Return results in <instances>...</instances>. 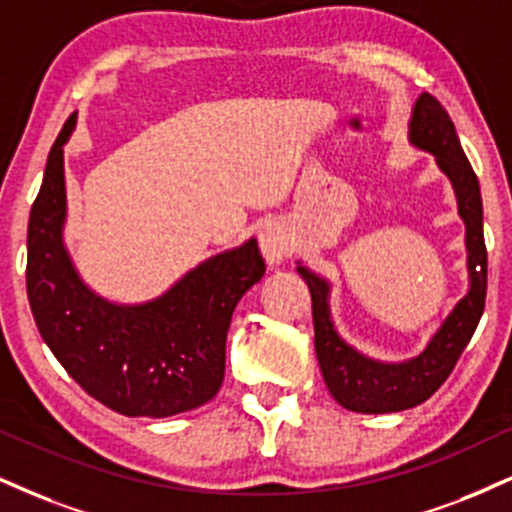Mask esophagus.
<instances>
[{
    "mask_svg": "<svg viewBox=\"0 0 512 512\" xmlns=\"http://www.w3.org/2000/svg\"><path fill=\"white\" fill-rule=\"evenodd\" d=\"M258 246H261V254L266 256L268 266H280L289 251L287 230L280 223H268L258 235Z\"/></svg>",
    "mask_w": 512,
    "mask_h": 512,
    "instance_id": "esophagus-1",
    "label": "esophagus"
}]
</instances>
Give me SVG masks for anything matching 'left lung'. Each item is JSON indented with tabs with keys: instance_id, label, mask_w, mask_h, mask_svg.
<instances>
[{
	"instance_id": "obj_1",
	"label": "left lung",
	"mask_w": 512,
	"mask_h": 512,
	"mask_svg": "<svg viewBox=\"0 0 512 512\" xmlns=\"http://www.w3.org/2000/svg\"><path fill=\"white\" fill-rule=\"evenodd\" d=\"M408 142L422 151H430L441 173L451 180L458 216L465 223L470 287L418 356L387 363L365 356L339 337L330 311V282L299 261L296 270L311 289L315 353L323 380L334 401L353 413H399L430 399L449 380L460 353L470 344L487 299V246L479 182L460 147L449 113L432 94L422 92L415 102L408 123Z\"/></svg>"
}]
</instances>
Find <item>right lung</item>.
Segmentation results:
<instances>
[{"label": "right lung", "mask_w": 512, "mask_h": 512, "mask_svg": "<svg viewBox=\"0 0 512 512\" xmlns=\"http://www.w3.org/2000/svg\"><path fill=\"white\" fill-rule=\"evenodd\" d=\"M49 151L28 223L30 311L44 344L87 394L128 418H168L204 406L225 375V339L239 299L266 273L258 242L201 261L156 299L113 304L85 285L66 242L63 147Z\"/></svg>", "instance_id": "add662e5"}]
</instances>
